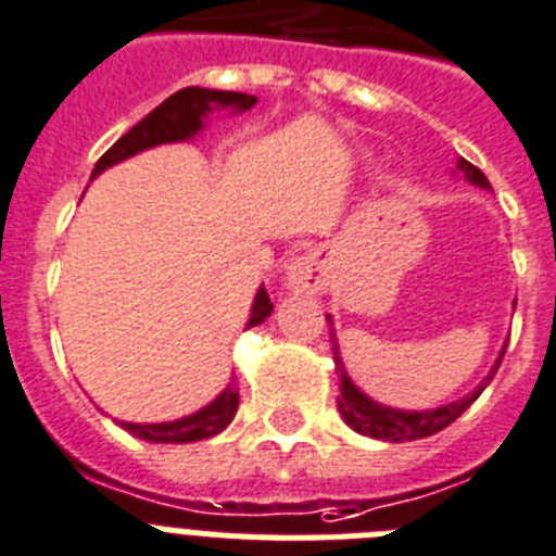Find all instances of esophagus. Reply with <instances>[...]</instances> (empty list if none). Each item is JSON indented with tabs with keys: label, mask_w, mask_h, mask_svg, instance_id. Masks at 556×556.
<instances>
[{
	"label": "esophagus",
	"mask_w": 556,
	"mask_h": 556,
	"mask_svg": "<svg viewBox=\"0 0 556 556\" xmlns=\"http://www.w3.org/2000/svg\"><path fill=\"white\" fill-rule=\"evenodd\" d=\"M289 287L295 289V292H324L326 289V275H324V264H320V255L317 253H303L298 258H292L287 273Z\"/></svg>",
	"instance_id": "obj_1"
}]
</instances>
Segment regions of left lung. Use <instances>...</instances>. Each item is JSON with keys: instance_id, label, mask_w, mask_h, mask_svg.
<instances>
[{"instance_id": "obj_1", "label": "left lung", "mask_w": 556, "mask_h": 556, "mask_svg": "<svg viewBox=\"0 0 556 556\" xmlns=\"http://www.w3.org/2000/svg\"><path fill=\"white\" fill-rule=\"evenodd\" d=\"M455 168L462 170L467 182L478 185V188H490V179L483 177V170H478L476 165L467 163L464 156H458V165H455ZM326 320H329V326L334 329L331 315H326ZM331 343H334V349L331 351H334V368H337V377H340V400H337V410H340V416H343V421L351 427V430H357L359 435H371V439H382V441L427 439V435L439 433V430H444L447 425H453V421L458 419V416H462L464 410L478 400V396H481L483 388L490 386L506 351L504 345L501 354H497L495 365L490 368V374L481 379V386H478L472 393H467V396H462V400H455L450 402V405H441V407H430V410H400V407H388L382 405V402H374L368 393L359 391V388L351 382L349 374H345V365H343V357H340V345H337L334 331H331ZM506 343H509V340H506Z\"/></svg>"}]
</instances>
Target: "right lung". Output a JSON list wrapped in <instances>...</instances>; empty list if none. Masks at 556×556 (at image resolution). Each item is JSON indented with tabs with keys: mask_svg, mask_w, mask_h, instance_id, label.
I'll use <instances>...</instances> for the list:
<instances>
[{
	"mask_svg": "<svg viewBox=\"0 0 556 556\" xmlns=\"http://www.w3.org/2000/svg\"><path fill=\"white\" fill-rule=\"evenodd\" d=\"M255 106V94L244 92H225V89H205V87H185L179 92H174L168 101H163L154 112L142 117L137 126H131L121 140L106 151V154L94 163L92 179L98 174H103L112 165L129 160V156L140 154L146 149H154V146H163V142H185L193 140L199 131L205 129V121L211 112L216 109H230V112H247V109ZM273 315V301H269L267 289L258 287L253 301V309H250V320H247V329L250 326L264 324L267 317ZM239 410V388H236V379L230 377L225 391L211 402V405L199 407L197 414L182 416V419L174 421H154V425H137V421H117L123 430H129L131 435L142 441H151V444H188V441H202L211 439V435L222 433L227 425L232 421Z\"/></svg>",
	"mask_w": 556,
	"mask_h": 556,
	"instance_id": "1",
	"label": "right lung"
}]
</instances>
